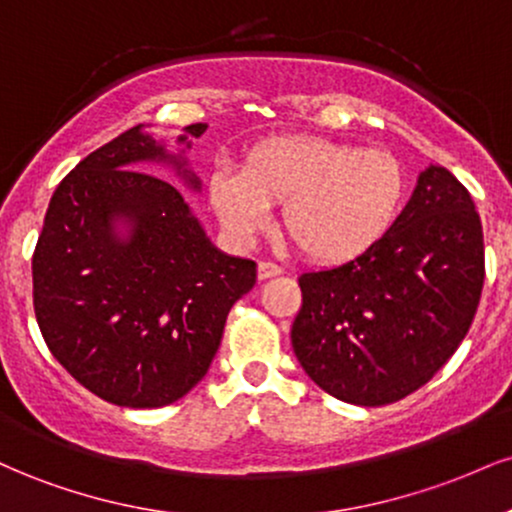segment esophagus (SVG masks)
Returning a JSON list of instances; mask_svg holds the SVG:
<instances>
[{"instance_id":"esophagus-1","label":"esophagus","mask_w":512,"mask_h":512,"mask_svg":"<svg viewBox=\"0 0 512 512\" xmlns=\"http://www.w3.org/2000/svg\"><path fill=\"white\" fill-rule=\"evenodd\" d=\"M279 274H281L279 264H274V262H260V264H257V276H260L262 281L272 279V276H279Z\"/></svg>"}]
</instances>
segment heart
<instances>
[{"mask_svg": "<svg viewBox=\"0 0 512 512\" xmlns=\"http://www.w3.org/2000/svg\"><path fill=\"white\" fill-rule=\"evenodd\" d=\"M407 168L392 151L289 134L257 144L243 170L209 178V204L223 231L248 245L284 204V231L308 260L344 264L366 255L397 221Z\"/></svg>", "mask_w": 512, "mask_h": 512, "instance_id": "1", "label": "heart"}]
</instances>
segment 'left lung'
I'll return each mask as SVG.
<instances>
[{
	"label": "left lung",
	"mask_w": 512,
	"mask_h": 512,
	"mask_svg": "<svg viewBox=\"0 0 512 512\" xmlns=\"http://www.w3.org/2000/svg\"><path fill=\"white\" fill-rule=\"evenodd\" d=\"M298 284L291 344L308 378L358 407L397 402L443 368L477 313L484 231L472 197L431 163L366 255Z\"/></svg>",
	"instance_id": "left-lung-1"
}]
</instances>
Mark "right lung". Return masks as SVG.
<instances>
[{
    "label": "right lung",
    "instance_id": "add662e5",
    "mask_svg": "<svg viewBox=\"0 0 512 512\" xmlns=\"http://www.w3.org/2000/svg\"><path fill=\"white\" fill-rule=\"evenodd\" d=\"M137 125L57 185L33 252V305L52 356L86 390L129 409L178 402L207 375L228 310L257 279L226 255L182 192L146 173L163 166L202 192L190 168L192 139L175 149Z\"/></svg>",
    "mask_w": 512,
    "mask_h": 512
}]
</instances>
